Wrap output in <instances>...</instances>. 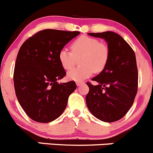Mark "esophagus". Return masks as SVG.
<instances>
[{"label": "esophagus", "mask_w": 153, "mask_h": 153, "mask_svg": "<svg viewBox=\"0 0 153 153\" xmlns=\"http://www.w3.org/2000/svg\"><path fill=\"white\" fill-rule=\"evenodd\" d=\"M84 82H82V81H77V82H76V85L77 86H79L80 85H82V84H83Z\"/></svg>", "instance_id": "esophagus-1"}]
</instances>
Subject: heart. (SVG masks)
I'll use <instances>...</instances> for the list:
<instances>
[{"mask_svg":"<svg viewBox=\"0 0 153 153\" xmlns=\"http://www.w3.org/2000/svg\"><path fill=\"white\" fill-rule=\"evenodd\" d=\"M71 51L62 49L59 52L61 66L69 71L75 65L76 59H79L80 67L68 73V79L81 81L89 77L93 72L100 73L105 68L110 57V49L104 43L88 36H80L72 42Z\"/></svg>","mask_w":153,"mask_h":153,"instance_id":"obj_1","label":"heart"}]
</instances>
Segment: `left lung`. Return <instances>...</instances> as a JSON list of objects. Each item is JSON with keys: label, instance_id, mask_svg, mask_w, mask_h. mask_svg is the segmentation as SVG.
I'll use <instances>...</instances> for the list:
<instances>
[{"label": "left lung", "instance_id": "obj_1", "mask_svg": "<svg viewBox=\"0 0 153 153\" xmlns=\"http://www.w3.org/2000/svg\"><path fill=\"white\" fill-rule=\"evenodd\" d=\"M107 42L110 57L105 68L88 82L89 91L85 97L91 114L106 123L121 119L133 105L137 92L138 72L135 53L120 35L112 31L88 33Z\"/></svg>", "mask_w": 153, "mask_h": 153}]
</instances>
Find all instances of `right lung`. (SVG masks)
Listing matches in <instances>:
<instances>
[{
  "label": "right lung",
  "mask_w": 153,
  "mask_h": 153,
  "mask_svg": "<svg viewBox=\"0 0 153 153\" xmlns=\"http://www.w3.org/2000/svg\"><path fill=\"white\" fill-rule=\"evenodd\" d=\"M79 31L45 29L29 37L20 47L13 74L16 95L34 121L47 123L59 118L76 89L74 81L59 83L66 75L59 52Z\"/></svg>",
  "instance_id": "right-lung-1"
}]
</instances>
